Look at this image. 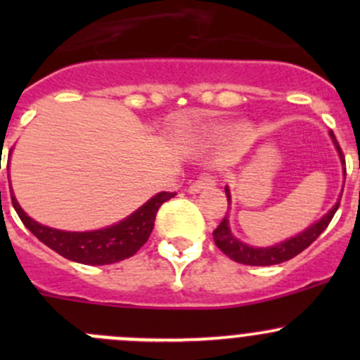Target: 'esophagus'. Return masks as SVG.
Segmentation results:
<instances>
[{"label":"esophagus","mask_w":360,"mask_h":360,"mask_svg":"<svg viewBox=\"0 0 360 360\" xmlns=\"http://www.w3.org/2000/svg\"><path fill=\"white\" fill-rule=\"evenodd\" d=\"M214 186V179L210 176H200L198 177L195 183L190 184V188H188V191L190 193H198V191L205 190V188H212Z\"/></svg>","instance_id":"obj_1"}]
</instances>
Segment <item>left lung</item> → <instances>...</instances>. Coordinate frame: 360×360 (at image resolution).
<instances>
[{
    "label": "left lung",
    "instance_id": "1",
    "mask_svg": "<svg viewBox=\"0 0 360 360\" xmlns=\"http://www.w3.org/2000/svg\"><path fill=\"white\" fill-rule=\"evenodd\" d=\"M329 136H331L333 143H335V146L338 150V155H340L341 165H343V176H347V169H345V158H343V153H341V150H340V144H338L335 134L329 132ZM224 191H226L228 205H230L231 195H230V190H228V186L224 188ZM341 193H343V191H341ZM340 200H341V195H340V198H338V202L333 205V209L328 210V212H326L321 219L315 221L314 224H310V226H308L307 230L301 231V233L294 235V237L281 242V244L271 245V248H252V245L238 240V238L231 233L230 223H228V216H224L223 221L219 223V226L214 230V233H212L214 242H216L217 248L223 250V252L226 254L230 259L237 261V263L249 264V266H271V264L284 263V261H289L291 257L297 256L300 252H303V250L307 249L308 245H310L311 242H314L315 238H317L319 235L326 230V228H328V224L331 223L333 216L336 214L338 207H340Z\"/></svg>",
    "mask_w": 360,
    "mask_h": 360
}]
</instances>
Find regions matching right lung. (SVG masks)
<instances>
[{
	"label": "right lung",
	"instance_id": "add662e5",
	"mask_svg": "<svg viewBox=\"0 0 360 360\" xmlns=\"http://www.w3.org/2000/svg\"><path fill=\"white\" fill-rule=\"evenodd\" d=\"M174 195L167 191L157 193L120 223L94 231H64L45 226L29 217L13 195L12 203L25 228L57 254L82 264H111L134 256L146 244L160 205Z\"/></svg>",
	"mask_w": 360,
	"mask_h": 360
}]
</instances>
